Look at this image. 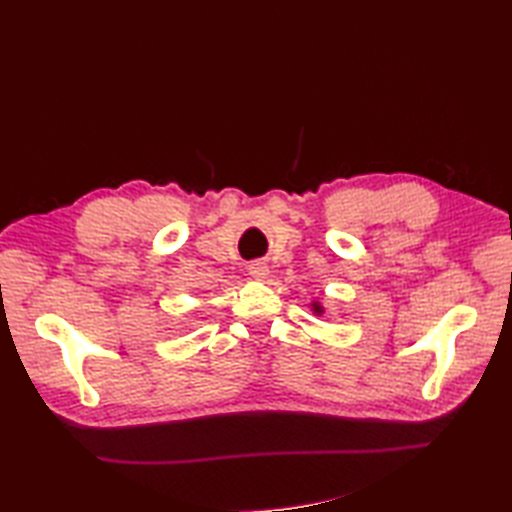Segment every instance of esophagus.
Masks as SVG:
<instances>
[{"label": "esophagus", "instance_id": "1", "mask_svg": "<svg viewBox=\"0 0 512 512\" xmlns=\"http://www.w3.org/2000/svg\"><path fill=\"white\" fill-rule=\"evenodd\" d=\"M248 275L253 279H266L268 277V264L266 262H253L248 266Z\"/></svg>", "mask_w": 512, "mask_h": 512}]
</instances>
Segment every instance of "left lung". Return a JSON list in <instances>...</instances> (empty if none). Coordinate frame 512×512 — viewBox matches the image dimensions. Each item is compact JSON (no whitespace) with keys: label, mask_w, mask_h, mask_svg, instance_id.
I'll list each match as a JSON object with an SVG mask.
<instances>
[{"label":"left lung","mask_w":512,"mask_h":512,"mask_svg":"<svg viewBox=\"0 0 512 512\" xmlns=\"http://www.w3.org/2000/svg\"><path fill=\"white\" fill-rule=\"evenodd\" d=\"M312 310H314V314H323V306H321L319 301H314V303H312Z\"/></svg>","instance_id":"obj_1"}]
</instances>
